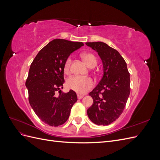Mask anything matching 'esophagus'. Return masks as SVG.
<instances>
[{"label": "esophagus", "mask_w": 160, "mask_h": 160, "mask_svg": "<svg viewBox=\"0 0 160 160\" xmlns=\"http://www.w3.org/2000/svg\"><path fill=\"white\" fill-rule=\"evenodd\" d=\"M83 95H77V98H78V99H82L83 98Z\"/></svg>", "instance_id": "obj_1"}]
</instances>
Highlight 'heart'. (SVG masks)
<instances>
[{
    "mask_svg": "<svg viewBox=\"0 0 160 160\" xmlns=\"http://www.w3.org/2000/svg\"><path fill=\"white\" fill-rule=\"evenodd\" d=\"M84 61L89 67H95L97 65L96 57L90 52H85L81 55ZM71 59L67 58L64 64V71L69 72L70 71ZM94 85V81L90 77H82L79 76H72L67 80V86L69 89L75 91L79 94H83L89 91Z\"/></svg>",
    "mask_w": 160,
    "mask_h": 160,
    "instance_id": "obj_1",
    "label": "heart"
}]
</instances>
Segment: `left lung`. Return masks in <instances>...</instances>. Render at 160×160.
I'll list each match as a JSON object with an SVG mask.
<instances>
[{
  "mask_svg": "<svg viewBox=\"0 0 160 160\" xmlns=\"http://www.w3.org/2000/svg\"><path fill=\"white\" fill-rule=\"evenodd\" d=\"M85 44L98 52L103 67V77L89 93L93 103L87 113L95 124L108 125L123 113L130 93V75L118 51L103 42Z\"/></svg>",
  "mask_w": 160,
  "mask_h": 160,
  "instance_id": "8db88e82",
  "label": "left lung"
}]
</instances>
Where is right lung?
I'll list each match as a JSON object with an SVG mask.
<instances>
[{"mask_svg": "<svg viewBox=\"0 0 160 160\" xmlns=\"http://www.w3.org/2000/svg\"><path fill=\"white\" fill-rule=\"evenodd\" d=\"M82 42L56 38L38 52L31 65L25 85L32 109L41 121L57 127L68 119L77 100L75 91L61 92L64 64L71 53L83 46ZM60 94L57 96L56 92Z\"/></svg>", "mask_w": 160, "mask_h": 160, "instance_id": "obj_1", "label": "right lung"}]
</instances>
